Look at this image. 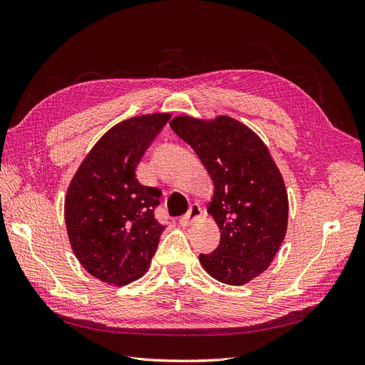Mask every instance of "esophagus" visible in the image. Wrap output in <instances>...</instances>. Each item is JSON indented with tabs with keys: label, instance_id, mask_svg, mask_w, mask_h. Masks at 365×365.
Returning <instances> with one entry per match:
<instances>
[{
	"label": "esophagus",
	"instance_id": "esophagus-1",
	"mask_svg": "<svg viewBox=\"0 0 365 365\" xmlns=\"http://www.w3.org/2000/svg\"><path fill=\"white\" fill-rule=\"evenodd\" d=\"M201 217H202V210H201V207H200V205H192L190 210H189V213L184 215V216L180 219V224L184 225V227H189V225H192L193 222H196V220L201 219Z\"/></svg>",
	"mask_w": 365,
	"mask_h": 365
}]
</instances>
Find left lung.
Returning a JSON list of instances; mask_svg holds the SVG:
<instances>
[{
  "label": "left lung",
  "mask_w": 365,
  "mask_h": 365,
  "mask_svg": "<svg viewBox=\"0 0 365 365\" xmlns=\"http://www.w3.org/2000/svg\"><path fill=\"white\" fill-rule=\"evenodd\" d=\"M170 128L190 145L212 176L207 212L220 231L212 254H200L213 279L240 286L267 271L288 228V192L262 138L239 120L176 115Z\"/></svg>",
  "instance_id": "obj_1"
}]
</instances>
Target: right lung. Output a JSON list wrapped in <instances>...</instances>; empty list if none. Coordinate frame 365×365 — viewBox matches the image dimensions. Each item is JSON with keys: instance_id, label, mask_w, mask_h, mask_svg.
<instances>
[{"instance_id": "obj_1", "label": "right lung", "mask_w": 365, "mask_h": 365, "mask_svg": "<svg viewBox=\"0 0 365 365\" xmlns=\"http://www.w3.org/2000/svg\"><path fill=\"white\" fill-rule=\"evenodd\" d=\"M170 118L153 113L120 121L76 170L63 216L76 259L108 284L135 282L149 269L164 227L153 216L160 190L141 185L135 169Z\"/></svg>"}]
</instances>
